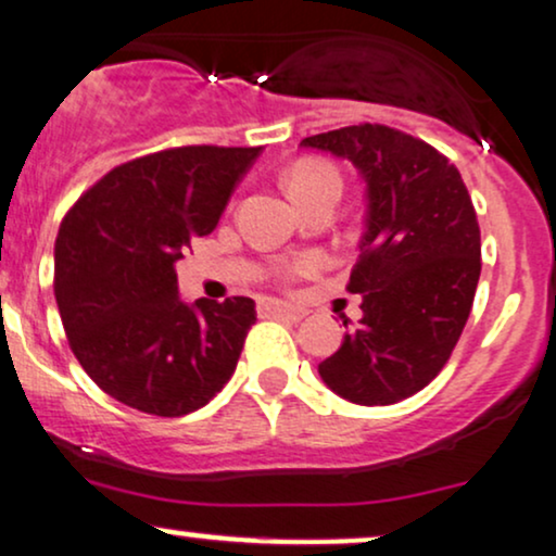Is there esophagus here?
Listing matches in <instances>:
<instances>
[{
    "label": "esophagus",
    "instance_id": "obj_1",
    "mask_svg": "<svg viewBox=\"0 0 556 556\" xmlns=\"http://www.w3.org/2000/svg\"><path fill=\"white\" fill-rule=\"evenodd\" d=\"M304 309H299V306H291V304H283V301H263L260 304V317H267V319H291V321H301L304 319Z\"/></svg>",
    "mask_w": 556,
    "mask_h": 556
}]
</instances>
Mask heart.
Wrapping results in <instances>:
<instances>
[{
  "mask_svg": "<svg viewBox=\"0 0 556 556\" xmlns=\"http://www.w3.org/2000/svg\"><path fill=\"white\" fill-rule=\"evenodd\" d=\"M283 185L293 201L301 205L325 193L340 195L342 175L330 160H321V156H299V160H293L289 167L283 169ZM309 270H312L309 260H301V263L293 265L289 273H309Z\"/></svg>",
  "mask_w": 556,
  "mask_h": 556,
  "instance_id": "1",
  "label": "heart"
}]
</instances>
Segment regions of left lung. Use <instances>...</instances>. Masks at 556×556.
Returning <instances> with one entry per match:
<instances>
[{
    "instance_id": "obj_1",
    "label": "left lung",
    "mask_w": 556,
    "mask_h": 556,
    "mask_svg": "<svg viewBox=\"0 0 556 556\" xmlns=\"http://www.w3.org/2000/svg\"><path fill=\"white\" fill-rule=\"evenodd\" d=\"M301 147L351 160L368 195L348 280L363 319L319 376L366 407L407 400L441 374L475 304L482 244L467 185L438 149L381 123L306 136Z\"/></svg>"
}]
</instances>
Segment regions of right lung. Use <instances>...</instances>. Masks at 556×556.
Segmentation results:
<instances>
[{
	"mask_svg": "<svg viewBox=\"0 0 556 556\" xmlns=\"http://www.w3.org/2000/svg\"><path fill=\"white\" fill-rule=\"evenodd\" d=\"M260 147H177L113 167L53 247L61 321L89 379L147 415L182 417L235 374L255 301L177 296L175 263L216 229Z\"/></svg>",
	"mask_w": 556,
	"mask_h": 556,
	"instance_id": "right-lung-1",
	"label": "right lung"
}]
</instances>
